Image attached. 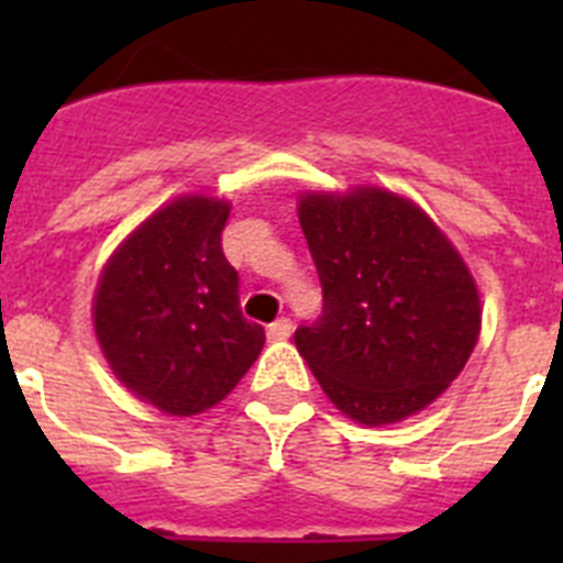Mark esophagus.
<instances>
[{"label": "esophagus", "instance_id": "1", "mask_svg": "<svg viewBox=\"0 0 563 563\" xmlns=\"http://www.w3.org/2000/svg\"><path fill=\"white\" fill-rule=\"evenodd\" d=\"M290 335H292L290 318H278V321H273V324L267 327V338H271V341H287Z\"/></svg>", "mask_w": 563, "mask_h": 563}]
</instances>
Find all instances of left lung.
<instances>
[{"label": "left lung", "instance_id": "8db88e82", "mask_svg": "<svg viewBox=\"0 0 563 563\" xmlns=\"http://www.w3.org/2000/svg\"><path fill=\"white\" fill-rule=\"evenodd\" d=\"M298 222L324 312L296 346L335 409L389 426L449 389L476 346V282L431 217L383 188L307 191Z\"/></svg>", "mask_w": 563, "mask_h": 563}]
</instances>
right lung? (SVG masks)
<instances>
[{
	"instance_id": "1",
	"label": "right lung",
	"mask_w": 563,
	"mask_h": 563,
	"mask_svg": "<svg viewBox=\"0 0 563 563\" xmlns=\"http://www.w3.org/2000/svg\"><path fill=\"white\" fill-rule=\"evenodd\" d=\"M228 213L217 197H177L123 239L98 282L103 357L132 395L172 417L217 406L265 346L222 253Z\"/></svg>"
}]
</instances>
